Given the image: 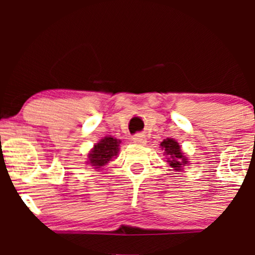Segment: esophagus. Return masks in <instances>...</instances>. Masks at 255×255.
Segmentation results:
<instances>
[{
  "instance_id": "obj_1",
  "label": "esophagus",
  "mask_w": 255,
  "mask_h": 255,
  "mask_svg": "<svg viewBox=\"0 0 255 255\" xmlns=\"http://www.w3.org/2000/svg\"><path fill=\"white\" fill-rule=\"evenodd\" d=\"M131 140H133L134 144H136V145H146V142H147V141H146L145 135H144V134H141V133L135 134V135L131 137Z\"/></svg>"
}]
</instances>
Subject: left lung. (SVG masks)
Wrapping results in <instances>:
<instances>
[{
	"label": "left lung",
	"instance_id": "1",
	"mask_svg": "<svg viewBox=\"0 0 255 255\" xmlns=\"http://www.w3.org/2000/svg\"><path fill=\"white\" fill-rule=\"evenodd\" d=\"M160 147H162V150H164V154L168 157L166 162L169 163V165L174 171H181L183 166L188 164V159L182 153L181 146L175 139H172V137L164 139L160 142Z\"/></svg>",
	"mask_w": 255,
	"mask_h": 255
}]
</instances>
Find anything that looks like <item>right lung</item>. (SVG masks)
I'll list each match as a JSON object with an SVG mask.
<instances>
[{"label":"right lung","mask_w":255,"mask_h":255,"mask_svg":"<svg viewBox=\"0 0 255 255\" xmlns=\"http://www.w3.org/2000/svg\"><path fill=\"white\" fill-rule=\"evenodd\" d=\"M120 140L113 136H105L101 141L93 146L92 150L90 151L87 163L95 169H101L102 166L110 162L113 158H115L119 153Z\"/></svg>","instance_id":"1"}]
</instances>
